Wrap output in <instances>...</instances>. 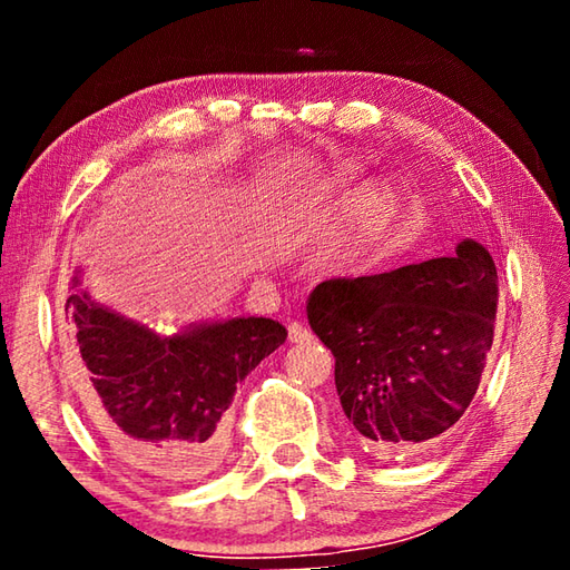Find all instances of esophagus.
Listing matches in <instances>:
<instances>
[{"mask_svg": "<svg viewBox=\"0 0 570 570\" xmlns=\"http://www.w3.org/2000/svg\"><path fill=\"white\" fill-rule=\"evenodd\" d=\"M308 340H312V332H308L304 324H298V322L288 324V342L304 344V342H308Z\"/></svg>", "mask_w": 570, "mask_h": 570, "instance_id": "34e87169", "label": "esophagus"}]
</instances>
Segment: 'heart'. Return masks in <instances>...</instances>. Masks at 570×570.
<instances>
[{"label":"heart","instance_id":"heart-1","mask_svg":"<svg viewBox=\"0 0 570 570\" xmlns=\"http://www.w3.org/2000/svg\"><path fill=\"white\" fill-rule=\"evenodd\" d=\"M360 173L352 166H336L304 190L294 204V218H326L340 214L350 204ZM394 214H397V193L387 183H372L356 198L350 228L332 244V262L340 266H354L370 254L387 234Z\"/></svg>","mask_w":570,"mask_h":570}]
</instances>
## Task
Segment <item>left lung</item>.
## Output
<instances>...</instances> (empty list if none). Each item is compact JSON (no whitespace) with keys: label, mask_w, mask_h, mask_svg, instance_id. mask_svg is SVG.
<instances>
[{"label":"left lung","mask_w":570,"mask_h":570,"mask_svg":"<svg viewBox=\"0 0 570 570\" xmlns=\"http://www.w3.org/2000/svg\"><path fill=\"white\" fill-rule=\"evenodd\" d=\"M495 308L493 256L472 238L450 258L330 278L308 294V326L334 354L346 428L364 452L402 460L455 428L485 370Z\"/></svg>","instance_id":"8db88e82"}]
</instances>
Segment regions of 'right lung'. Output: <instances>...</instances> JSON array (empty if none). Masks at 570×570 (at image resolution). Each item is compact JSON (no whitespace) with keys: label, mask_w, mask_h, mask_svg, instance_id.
I'll use <instances>...</instances> for the list:
<instances>
[{"label":"right lung","mask_w":570,"mask_h":570,"mask_svg":"<svg viewBox=\"0 0 570 570\" xmlns=\"http://www.w3.org/2000/svg\"><path fill=\"white\" fill-rule=\"evenodd\" d=\"M67 360L88 420L125 465L163 488L188 485L226 452L236 387L286 342L266 316L198 322L163 334L100 304L72 276Z\"/></svg>","instance_id":"obj_1"}]
</instances>
